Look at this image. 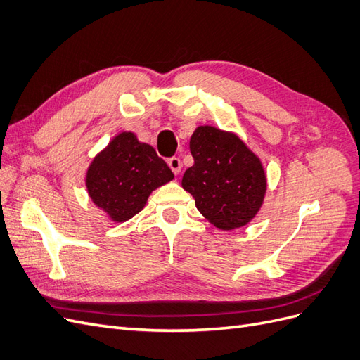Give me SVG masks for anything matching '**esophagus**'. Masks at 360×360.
I'll return each mask as SVG.
<instances>
[{"mask_svg": "<svg viewBox=\"0 0 360 360\" xmlns=\"http://www.w3.org/2000/svg\"><path fill=\"white\" fill-rule=\"evenodd\" d=\"M168 165L174 174H179L181 169V160L179 158H171L168 159Z\"/></svg>", "mask_w": 360, "mask_h": 360, "instance_id": "34e87169", "label": "esophagus"}]
</instances>
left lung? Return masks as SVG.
Segmentation results:
<instances>
[{
    "label": "left lung",
    "mask_w": 360,
    "mask_h": 360,
    "mask_svg": "<svg viewBox=\"0 0 360 360\" xmlns=\"http://www.w3.org/2000/svg\"><path fill=\"white\" fill-rule=\"evenodd\" d=\"M193 165L181 186L207 221L236 230L254 219L267 189L263 163L236 134L213 126L195 129L189 143Z\"/></svg>",
    "instance_id": "left-lung-1"
}]
</instances>
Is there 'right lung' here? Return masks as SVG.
<instances>
[{
  "label": "right lung",
  "instance_id": "add662e5",
  "mask_svg": "<svg viewBox=\"0 0 360 360\" xmlns=\"http://www.w3.org/2000/svg\"><path fill=\"white\" fill-rule=\"evenodd\" d=\"M174 179L156 150L135 134H118L97 155L85 176L91 201L114 222H126L144 209L150 193Z\"/></svg>",
  "mask_w": 360,
  "mask_h": 360
}]
</instances>
